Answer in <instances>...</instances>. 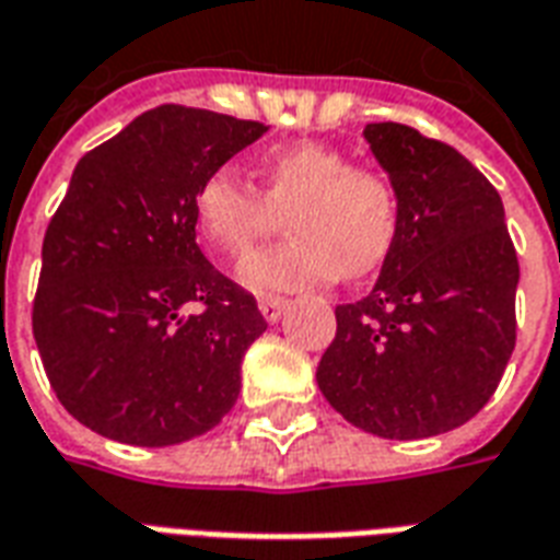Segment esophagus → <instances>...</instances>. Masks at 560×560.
Segmentation results:
<instances>
[{"label":"esophagus","mask_w":560,"mask_h":560,"mask_svg":"<svg viewBox=\"0 0 560 560\" xmlns=\"http://www.w3.org/2000/svg\"><path fill=\"white\" fill-rule=\"evenodd\" d=\"M258 308H261L267 323H279L284 308H288V299H261V302H258Z\"/></svg>","instance_id":"34e87169"}]
</instances>
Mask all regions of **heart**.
<instances>
[{
  "label": "heart",
  "instance_id": "obj_1",
  "mask_svg": "<svg viewBox=\"0 0 560 560\" xmlns=\"http://www.w3.org/2000/svg\"><path fill=\"white\" fill-rule=\"evenodd\" d=\"M258 182L261 194L237 170L220 166L194 199L196 229L225 258H243L284 217L293 241L243 264L241 281L255 293L364 279L394 249L399 190L382 170L352 166L347 152L308 140L264 155Z\"/></svg>",
  "mask_w": 560,
  "mask_h": 560
}]
</instances>
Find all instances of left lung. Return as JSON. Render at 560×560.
<instances>
[{
  "instance_id": "8db88e82",
  "label": "left lung",
  "mask_w": 560,
  "mask_h": 560,
  "mask_svg": "<svg viewBox=\"0 0 560 560\" xmlns=\"http://www.w3.org/2000/svg\"><path fill=\"white\" fill-rule=\"evenodd\" d=\"M364 138L399 190V234L361 302L337 305L317 366L355 429L417 441L488 405L517 343L520 264L497 187L458 149L402 122Z\"/></svg>"
}]
</instances>
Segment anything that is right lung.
Segmentation results:
<instances>
[{"label": "right lung", "instance_id": "obj_1", "mask_svg": "<svg viewBox=\"0 0 560 560\" xmlns=\"http://www.w3.org/2000/svg\"><path fill=\"white\" fill-rule=\"evenodd\" d=\"M264 131L161 105L72 170L43 237L32 328L55 396L91 432L173 446L237 402L241 361L267 319L196 246L194 199Z\"/></svg>", "mask_w": 560, "mask_h": 560}]
</instances>
